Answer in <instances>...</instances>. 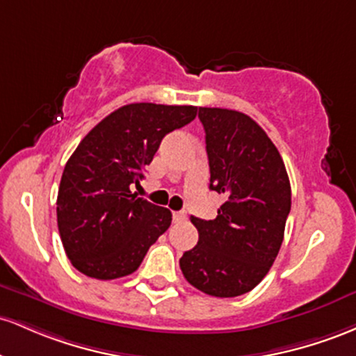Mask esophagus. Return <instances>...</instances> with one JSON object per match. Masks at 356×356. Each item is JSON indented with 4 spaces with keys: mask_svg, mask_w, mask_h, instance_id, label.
I'll use <instances>...</instances> for the list:
<instances>
[{
    "mask_svg": "<svg viewBox=\"0 0 356 356\" xmlns=\"http://www.w3.org/2000/svg\"><path fill=\"white\" fill-rule=\"evenodd\" d=\"M186 218V213L185 211H175L173 213V222L175 223H179V222H183Z\"/></svg>",
    "mask_w": 356,
    "mask_h": 356,
    "instance_id": "obj_1",
    "label": "esophagus"
}]
</instances>
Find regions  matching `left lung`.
Here are the masks:
<instances>
[{"instance_id":"8db88e82","label":"left lung","mask_w":356,"mask_h":356,"mask_svg":"<svg viewBox=\"0 0 356 356\" xmlns=\"http://www.w3.org/2000/svg\"><path fill=\"white\" fill-rule=\"evenodd\" d=\"M210 190L225 202L213 220L191 215L198 243L179 259L186 281L215 298L252 291L274 264L291 210L289 177L261 126L247 114L200 107Z\"/></svg>"}]
</instances>
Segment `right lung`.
Listing matches in <instances>:
<instances>
[{"label": "right lung", "instance_id": "add662e5", "mask_svg": "<svg viewBox=\"0 0 356 356\" xmlns=\"http://www.w3.org/2000/svg\"><path fill=\"white\" fill-rule=\"evenodd\" d=\"M195 106L136 102L104 118L74 151L57 197L60 238L72 266L94 279L133 274L171 225V211L131 191L163 138L191 122Z\"/></svg>", "mask_w": 356, "mask_h": 356}]
</instances>
